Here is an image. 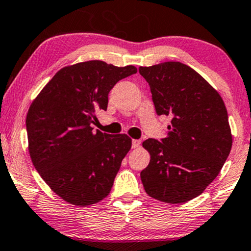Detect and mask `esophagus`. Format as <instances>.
Listing matches in <instances>:
<instances>
[{
	"label": "esophagus",
	"instance_id": "esophagus-1",
	"mask_svg": "<svg viewBox=\"0 0 251 251\" xmlns=\"http://www.w3.org/2000/svg\"><path fill=\"white\" fill-rule=\"evenodd\" d=\"M140 144H142V140L139 139H133L132 140V148L133 149H138L140 146Z\"/></svg>",
	"mask_w": 251,
	"mask_h": 251
}]
</instances>
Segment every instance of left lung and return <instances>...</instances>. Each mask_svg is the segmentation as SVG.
I'll list each match as a JSON object with an SVG mask.
<instances>
[{
  "instance_id": "left-lung-1",
  "label": "left lung",
  "mask_w": 251,
  "mask_h": 251,
  "mask_svg": "<svg viewBox=\"0 0 251 251\" xmlns=\"http://www.w3.org/2000/svg\"><path fill=\"white\" fill-rule=\"evenodd\" d=\"M158 116L171 125L162 142L148 139L150 163L140 172L150 197L179 204L194 200L217 177L232 145L227 112L218 92L181 62L139 67Z\"/></svg>"
}]
</instances>
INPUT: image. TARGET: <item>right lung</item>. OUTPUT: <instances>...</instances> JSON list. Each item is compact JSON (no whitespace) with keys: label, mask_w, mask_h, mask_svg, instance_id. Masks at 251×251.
<instances>
[{"label":"right lung","mask_w":251,"mask_h":251,"mask_svg":"<svg viewBox=\"0 0 251 251\" xmlns=\"http://www.w3.org/2000/svg\"><path fill=\"white\" fill-rule=\"evenodd\" d=\"M134 66L100 61L66 66L31 102L25 119L28 150L42 179L67 203L96 204L107 197L123 159L132 146L127 134L93 131L98 109Z\"/></svg>","instance_id":"1"}]
</instances>
